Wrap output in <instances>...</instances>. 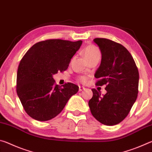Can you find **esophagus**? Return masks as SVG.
I'll return each instance as SVG.
<instances>
[{
	"label": "esophagus",
	"instance_id": "obj_1",
	"mask_svg": "<svg viewBox=\"0 0 152 152\" xmlns=\"http://www.w3.org/2000/svg\"><path fill=\"white\" fill-rule=\"evenodd\" d=\"M84 89H85V88H84V87H83V86H79V91L80 92L82 91Z\"/></svg>",
	"mask_w": 152,
	"mask_h": 152
}]
</instances>
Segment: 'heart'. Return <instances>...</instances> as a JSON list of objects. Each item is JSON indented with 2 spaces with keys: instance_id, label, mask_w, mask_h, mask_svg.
Returning <instances> with one entry per match:
<instances>
[{
  "instance_id": "b5f03b06",
  "label": "heart",
  "mask_w": 152,
  "mask_h": 152,
  "mask_svg": "<svg viewBox=\"0 0 152 152\" xmlns=\"http://www.w3.org/2000/svg\"><path fill=\"white\" fill-rule=\"evenodd\" d=\"M83 53L84 57L86 58V60H88V59L94 57V56L96 55H101V53H100L99 49L94 45L87 46L86 48H84ZM80 80L82 82H84L86 80V78L84 76H82L80 78Z\"/></svg>"
}]
</instances>
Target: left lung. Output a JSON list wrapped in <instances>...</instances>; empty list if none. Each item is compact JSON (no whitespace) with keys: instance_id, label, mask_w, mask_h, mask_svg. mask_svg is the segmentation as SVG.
Masks as SVG:
<instances>
[{"instance_id":"left-lung-1","label":"left lung","mask_w":152,"mask_h":152,"mask_svg":"<svg viewBox=\"0 0 152 152\" xmlns=\"http://www.w3.org/2000/svg\"><path fill=\"white\" fill-rule=\"evenodd\" d=\"M94 42L101 52V62L94 74L105 84L107 93L92 89L93 96L88 102L93 117L102 124L115 125L127 116L137 99L139 72L132 56L124 46L110 39L96 38Z\"/></svg>"}]
</instances>
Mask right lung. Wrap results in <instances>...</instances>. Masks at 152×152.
I'll return each mask as SVG.
<instances>
[{
  "instance_id": "obj_1",
  "label": "right lung",
  "mask_w": 152,
  "mask_h": 152,
  "mask_svg": "<svg viewBox=\"0 0 152 152\" xmlns=\"http://www.w3.org/2000/svg\"><path fill=\"white\" fill-rule=\"evenodd\" d=\"M78 42L48 39L38 42L20 60L17 75V93L28 115L39 121L50 120L61 112L79 87L67 83L61 88L53 75L67 70L82 45Z\"/></svg>"
}]
</instances>
